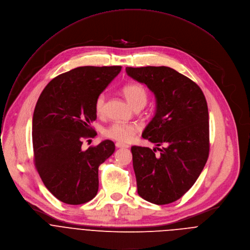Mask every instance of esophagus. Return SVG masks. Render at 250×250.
Here are the masks:
<instances>
[{
    "mask_svg": "<svg viewBox=\"0 0 250 250\" xmlns=\"http://www.w3.org/2000/svg\"><path fill=\"white\" fill-rule=\"evenodd\" d=\"M115 146H116V148H128V147H129L128 145L123 144V143H120V142H117V143L115 144Z\"/></svg>",
    "mask_w": 250,
    "mask_h": 250,
    "instance_id": "34e87169",
    "label": "esophagus"
}]
</instances>
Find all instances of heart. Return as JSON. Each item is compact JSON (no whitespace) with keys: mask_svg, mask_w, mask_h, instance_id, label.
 <instances>
[{"mask_svg":"<svg viewBox=\"0 0 250 250\" xmlns=\"http://www.w3.org/2000/svg\"><path fill=\"white\" fill-rule=\"evenodd\" d=\"M121 91L130 105L137 110L143 108L148 102L147 89L140 83H128L122 87ZM105 103L106 95L104 93L99 94L94 102V110L97 115L100 116L103 114ZM137 132L138 126L135 124L114 122L105 127L102 134L104 137L109 138L111 140L120 143H128L133 139Z\"/></svg>","mask_w":250,"mask_h":250,"instance_id":"b5f03b06","label":"heart"}]
</instances>
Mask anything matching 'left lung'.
Returning <instances> with one entry per match:
<instances>
[{"mask_svg":"<svg viewBox=\"0 0 250 250\" xmlns=\"http://www.w3.org/2000/svg\"><path fill=\"white\" fill-rule=\"evenodd\" d=\"M126 72L156 96V114L142 137L163 146L131 148L138 193L155 205L174 203L196 183L208 158L206 97L196 82L167 66L127 67Z\"/></svg>","mask_w":250,"mask_h":250,"instance_id":"obj_1","label":"left lung"}]
</instances>
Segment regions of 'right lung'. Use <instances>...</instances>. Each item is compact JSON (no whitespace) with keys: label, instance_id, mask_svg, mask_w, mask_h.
<instances>
[{"label":"right lung","instance_id":"add662e5","mask_svg":"<svg viewBox=\"0 0 250 250\" xmlns=\"http://www.w3.org/2000/svg\"><path fill=\"white\" fill-rule=\"evenodd\" d=\"M121 66H80L60 74L41 93L33 116L35 167L52 195L67 205L91 201L98 190V167L115 151L112 141L82 150L97 133L94 102Z\"/></svg>","mask_w":250,"mask_h":250}]
</instances>
